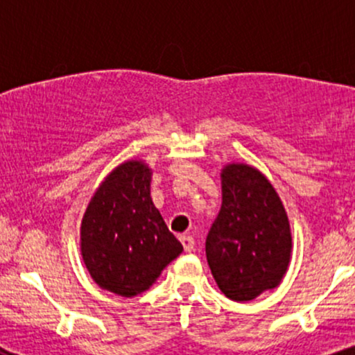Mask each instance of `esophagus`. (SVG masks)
I'll list each match as a JSON object with an SVG mask.
<instances>
[{"label":"esophagus","instance_id":"esophagus-1","mask_svg":"<svg viewBox=\"0 0 355 355\" xmlns=\"http://www.w3.org/2000/svg\"><path fill=\"white\" fill-rule=\"evenodd\" d=\"M180 242H182L183 250H185V252H191V250H193V247H195V240L191 239V237H189V235H182V237H180Z\"/></svg>","mask_w":355,"mask_h":355}]
</instances>
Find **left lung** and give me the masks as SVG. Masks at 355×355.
<instances>
[{
    "instance_id": "1",
    "label": "left lung",
    "mask_w": 355,
    "mask_h": 355,
    "mask_svg": "<svg viewBox=\"0 0 355 355\" xmlns=\"http://www.w3.org/2000/svg\"><path fill=\"white\" fill-rule=\"evenodd\" d=\"M222 207L205 242L218 288L237 302L282 282L292 252L287 211L263 173L245 164L222 170Z\"/></svg>"
}]
</instances>
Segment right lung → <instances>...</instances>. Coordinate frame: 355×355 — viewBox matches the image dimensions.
<instances>
[{"instance_id":"right-lung-1","label":"right lung","mask_w":355,"mask_h":355,"mask_svg":"<svg viewBox=\"0 0 355 355\" xmlns=\"http://www.w3.org/2000/svg\"><path fill=\"white\" fill-rule=\"evenodd\" d=\"M152 170L140 160L118 165L89 200L80 229L81 257L105 291L135 297L182 254L150 197Z\"/></svg>"}]
</instances>
